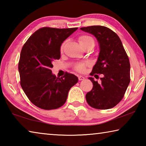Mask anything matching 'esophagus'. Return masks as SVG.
<instances>
[{
	"instance_id": "34e87169",
	"label": "esophagus",
	"mask_w": 146,
	"mask_h": 146,
	"mask_svg": "<svg viewBox=\"0 0 146 146\" xmlns=\"http://www.w3.org/2000/svg\"><path fill=\"white\" fill-rule=\"evenodd\" d=\"M85 77L83 76H78V80H84Z\"/></svg>"
}]
</instances>
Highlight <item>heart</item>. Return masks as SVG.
I'll use <instances>...</instances> for the list:
<instances>
[{
  "mask_svg": "<svg viewBox=\"0 0 146 146\" xmlns=\"http://www.w3.org/2000/svg\"><path fill=\"white\" fill-rule=\"evenodd\" d=\"M91 40H93L92 38L88 35H81L78 37V42H79V43L80 44V45H82V44L88 42V41H90ZM65 44H66V41L64 42L62 44V45L60 46V51H63V49H64V45H65ZM88 64H89L88 62H86V63H82V64H77V65L75 66V70L76 71H79V72H83V71H85L86 66H87Z\"/></svg>",
  "mask_w": 146,
  "mask_h": 146,
  "instance_id": "1",
  "label": "heart"
}]
</instances>
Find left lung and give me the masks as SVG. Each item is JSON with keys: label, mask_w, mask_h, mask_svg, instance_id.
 Instances as JSON below:
<instances>
[{"label": "left lung", "mask_w": 146, "mask_h": 146, "mask_svg": "<svg viewBox=\"0 0 146 146\" xmlns=\"http://www.w3.org/2000/svg\"><path fill=\"white\" fill-rule=\"evenodd\" d=\"M80 29L93 35L100 46L97 61L90 75L103 74L100 83L94 80V78L89 77L93 86L86 94V101L93 108L111 109L122 99L130 82L129 58L119 36L111 29L102 26L84 27Z\"/></svg>", "instance_id": "left-lung-1"}]
</instances>
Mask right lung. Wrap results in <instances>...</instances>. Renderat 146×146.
<instances>
[{
    "instance_id": "1",
    "label": "right lung",
    "mask_w": 146,
    "mask_h": 146,
    "mask_svg": "<svg viewBox=\"0 0 146 146\" xmlns=\"http://www.w3.org/2000/svg\"><path fill=\"white\" fill-rule=\"evenodd\" d=\"M77 29L44 27L32 34L22 48L19 62L21 86L29 100L39 108L61 107L71 88L78 82L73 74L66 73L58 78L51 70L53 62L60 58L62 43Z\"/></svg>"
}]
</instances>
